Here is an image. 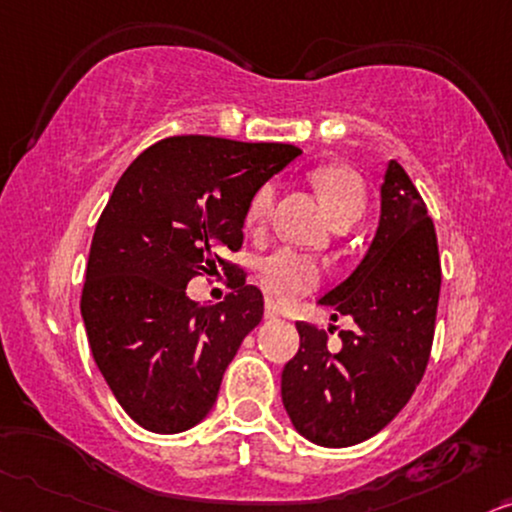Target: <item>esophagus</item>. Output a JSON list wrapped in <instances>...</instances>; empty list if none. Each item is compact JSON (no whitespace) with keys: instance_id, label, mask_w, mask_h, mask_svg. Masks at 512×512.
<instances>
[{"instance_id":"esophagus-1","label":"esophagus","mask_w":512,"mask_h":512,"mask_svg":"<svg viewBox=\"0 0 512 512\" xmlns=\"http://www.w3.org/2000/svg\"><path fill=\"white\" fill-rule=\"evenodd\" d=\"M264 316H267L269 321H276V319H281L283 312H281V307H278L274 300H267V304H264Z\"/></svg>"}]
</instances>
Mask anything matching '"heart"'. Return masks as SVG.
<instances>
[{
  "instance_id": "1",
  "label": "heart",
  "mask_w": 512,
  "mask_h": 512,
  "mask_svg": "<svg viewBox=\"0 0 512 512\" xmlns=\"http://www.w3.org/2000/svg\"><path fill=\"white\" fill-rule=\"evenodd\" d=\"M312 184L326 205L328 215L335 224H354L366 212L364 181L354 170L342 165H323L312 172ZM276 198V186L267 181L252 193L248 210H245V226L260 229L271 215ZM255 271L264 290L276 295L278 300H297L312 293L321 283V264L314 257L302 255L293 248H274L262 252L255 260Z\"/></svg>"
}]
</instances>
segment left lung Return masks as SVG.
I'll return each mask as SVG.
<instances>
[{
    "instance_id": "8db88e82",
    "label": "left lung",
    "mask_w": 512,
    "mask_h": 512,
    "mask_svg": "<svg viewBox=\"0 0 512 512\" xmlns=\"http://www.w3.org/2000/svg\"><path fill=\"white\" fill-rule=\"evenodd\" d=\"M442 269L432 219L409 174L390 160L380 222L364 260L319 300L349 316L342 347L295 323L300 349L281 373V399L304 439L340 449L378 435L416 392L430 361Z\"/></svg>"
}]
</instances>
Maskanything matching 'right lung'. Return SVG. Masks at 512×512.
Masks as SVG:
<instances>
[{"label": "right lung", "instance_id": "obj_1", "mask_svg": "<svg viewBox=\"0 0 512 512\" xmlns=\"http://www.w3.org/2000/svg\"><path fill=\"white\" fill-rule=\"evenodd\" d=\"M302 151L170 137L127 167L96 224L82 288L94 361L134 423L177 435L212 411L226 366L264 314L260 288L200 304L186 286L243 245L248 203Z\"/></svg>", "mask_w": 512, "mask_h": 512}]
</instances>
